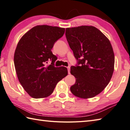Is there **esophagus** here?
<instances>
[{
    "label": "esophagus",
    "mask_w": 130,
    "mask_h": 130,
    "mask_svg": "<svg viewBox=\"0 0 130 130\" xmlns=\"http://www.w3.org/2000/svg\"><path fill=\"white\" fill-rule=\"evenodd\" d=\"M67 70H68V74H70V67H67Z\"/></svg>",
    "instance_id": "34e87169"
}]
</instances>
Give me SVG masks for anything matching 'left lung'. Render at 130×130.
<instances>
[{
    "label": "left lung",
    "mask_w": 130,
    "mask_h": 130,
    "mask_svg": "<svg viewBox=\"0 0 130 130\" xmlns=\"http://www.w3.org/2000/svg\"><path fill=\"white\" fill-rule=\"evenodd\" d=\"M66 37L77 60L71 67L76 78L72 93L80 98H91L108 85L114 71L115 55L108 39L91 26L67 28Z\"/></svg>",
    "instance_id": "8db88e82"
}]
</instances>
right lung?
<instances>
[{
  "label": "right lung",
  "instance_id": "add662e5",
  "mask_svg": "<svg viewBox=\"0 0 130 130\" xmlns=\"http://www.w3.org/2000/svg\"><path fill=\"white\" fill-rule=\"evenodd\" d=\"M65 28L39 25L32 28L18 42L14 55L17 77L25 90L34 98L52 94L57 83L68 75L66 67H55L57 57L51 51ZM50 60L51 65L46 66Z\"/></svg>",
  "mask_w": 130,
  "mask_h": 130
}]
</instances>
